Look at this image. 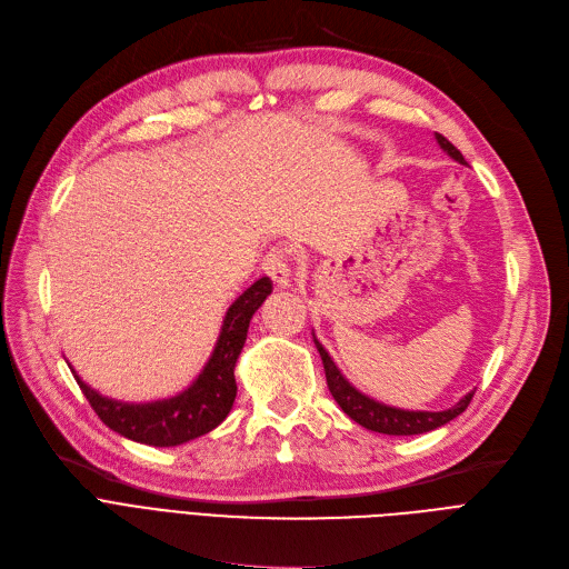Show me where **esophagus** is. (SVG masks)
I'll list each match as a JSON object with an SVG mask.
<instances>
[{"label":"esophagus","instance_id":"1","mask_svg":"<svg viewBox=\"0 0 569 569\" xmlns=\"http://www.w3.org/2000/svg\"><path fill=\"white\" fill-rule=\"evenodd\" d=\"M263 273L273 280L278 289H287L291 282V266L284 250H270L261 261Z\"/></svg>","mask_w":569,"mask_h":569}]
</instances>
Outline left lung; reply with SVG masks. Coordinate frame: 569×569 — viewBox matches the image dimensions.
Returning <instances> with one entry per match:
<instances>
[{
	"label": "left lung",
	"mask_w": 569,
	"mask_h": 569,
	"mask_svg": "<svg viewBox=\"0 0 569 569\" xmlns=\"http://www.w3.org/2000/svg\"><path fill=\"white\" fill-rule=\"evenodd\" d=\"M438 143L456 161L466 164L461 150H458L451 141H447L442 133H438ZM317 349H319V357H321V363H323V372H327L329 391L333 393V398L342 408V412L349 419H355L359 426H363L368 430H375V432H385V436H419V432L436 430V428L449 423L451 419H456L461 412H466L472 396H475V391H470L461 402H456L453 408H449L445 412H405V410L387 408V405L375 402V400H370L368 396L359 393L355 387H351L340 375V370L336 368L331 357L327 355V349H323L319 342H317Z\"/></svg>",
	"instance_id": "left-lung-1"
}]
</instances>
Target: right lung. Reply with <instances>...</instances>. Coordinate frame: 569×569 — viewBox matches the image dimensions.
Wrapping results in <instances>:
<instances>
[{"instance_id":"1","label":"right lung","mask_w":569,"mask_h":569,"mask_svg":"<svg viewBox=\"0 0 569 569\" xmlns=\"http://www.w3.org/2000/svg\"><path fill=\"white\" fill-rule=\"evenodd\" d=\"M270 291H273V284H270L268 278H261L238 296L236 303L227 312L218 347H214L206 370L199 375V380L192 387L171 400L148 405L108 400L92 391L86 382H80V377L73 370L71 372L97 417L108 428L133 442L152 447H176L206 436L208 430L220 426L231 410L236 398L233 366L242 345H246L250 319Z\"/></svg>"}]
</instances>
